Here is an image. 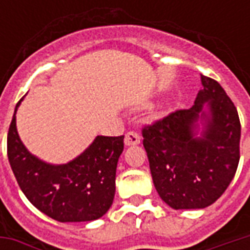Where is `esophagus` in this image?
I'll list each match as a JSON object with an SVG mask.
<instances>
[{
	"label": "esophagus",
	"instance_id": "34e87169",
	"mask_svg": "<svg viewBox=\"0 0 250 250\" xmlns=\"http://www.w3.org/2000/svg\"><path fill=\"white\" fill-rule=\"evenodd\" d=\"M125 146H134V145H139L141 143V135L136 131H128L125 134Z\"/></svg>",
	"mask_w": 250,
	"mask_h": 250
}]
</instances>
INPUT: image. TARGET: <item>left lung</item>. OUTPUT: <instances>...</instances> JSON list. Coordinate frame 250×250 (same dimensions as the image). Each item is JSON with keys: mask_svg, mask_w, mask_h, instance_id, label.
Masks as SVG:
<instances>
[{"mask_svg": "<svg viewBox=\"0 0 250 250\" xmlns=\"http://www.w3.org/2000/svg\"><path fill=\"white\" fill-rule=\"evenodd\" d=\"M194 105L177 109L142 130L154 186L173 209L214 204L234 177L241 125L234 104L218 82L201 75ZM208 103V110L203 104ZM204 125L196 136L199 123Z\"/></svg>", "mask_w": 250, "mask_h": 250, "instance_id": "obj_1", "label": "left lung"}]
</instances>
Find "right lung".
<instances>
[{
  "label": "right lung",
  "instance_id": "1",
  "mask_svg": "<svg viewBox=\"0 0 250 250\" xmlns=\"http://www.w3.org/2000/svg\"><path fill=\"white\" fill-rule=\"evenodd\" d=\"M21 100L9 125L8 158L25 197L59 222H85L103 217L114 201L116 166L125 135L96 136L85 151L65 165L42 162L26 150L17 132L16 111Z\"/></svg>",
  "mask_w": 250,
  "mask_h": 250
}]
</instances>
